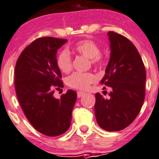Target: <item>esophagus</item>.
Here are the masks:
<instances>
[{
    "label": "esophagus",
    "instance_id": "esophagus-1",
    "mask_svg": "<svg viewBox=\"0 0 159 159\" xmlns=\"http://www.w3.org/2000/svg\"><path fill=\"white\" fill-rule=\"evenodd\" d=\"M84 94H85V92H77V97H82Z\"/></svg>",
    "mask_w": 159,
    "mask_h": 159
}]
</instances>
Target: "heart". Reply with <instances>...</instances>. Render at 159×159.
Instances as JSON below:
<instances>
[{"instance_id":"obj_1","label":"heart","mask_w":159,"mask_h":159,"mask_svg":"<svg viewBox=\"0 0 159 159\" xmlns=\"http://www.w3.org/2000/svg\"><path fill=\"white\" fill-rule=\"evenodd\" d=\"M74 50L77 53L90 58V62L94 67H102L105 58L101 53L98 43L92 39H83L74 44ZM57 65L62 72H69L72 68V60L69 51L62 49L57 57ZM97 81V77L91 72H73L67 77L66 83L68 87L78 90H87Z\"/></svg>"}]
</instances>
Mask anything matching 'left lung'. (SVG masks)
I'll list each match as a JSON object with an SVG mask.
<instances>
[{
    "instance_id": "8db88e82",
    "label": "left lung",
    "mask_w": 159,
    "mask_h": 159,
    "mask_svg": "<svg viewBox=\"0 0 159 159\" xmlns=\"http://www.w3.org/2000/svg\"><path fill=\"white\" fill-rule=\"evenodd\" d=\"M107 35L111 57L101 83L111 87V92L108 99L96 93L95 115L101 128L119 131L129 125L140 111L145 97L146 71L129 39L114 31Z\"/></svg>"
}]
</instances>
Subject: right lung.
Segmentation results:
<instances>
[{
	"instance_id": "right-lung-1",
	"label": "right lung",
	"mask_w": 159,
	"mask_h": 159,
	"mask_svg": "<svg viewBox=\"0 0 159 159\" xmlns=\"http://www.w3.org/2000/svg\"><path fill=\"white\" fill-rule=\"evenodd\" d=\"M67 39L43 37L33 41L19 56L15 88L25 116L36 130L47 136L62 134L69 129L77 93L68 90L60 99L55 89L63 87L57 65V49Z\"/></svg>"
}]
</instances>
